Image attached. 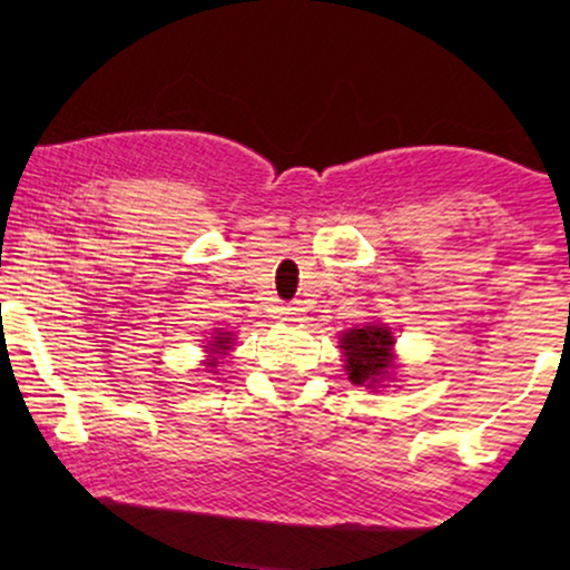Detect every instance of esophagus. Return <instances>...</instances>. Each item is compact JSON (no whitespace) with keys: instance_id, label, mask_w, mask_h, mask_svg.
<instances>
[{"instance_id":"obj_1","label":"esophagus","mask_w":570,"mask_h":570,"mask_svg":"<svg viewBox=\"0 0 570 570\" xmlns=\"http://www.w3.org/2000/svg\"><path fill=\"white\" fill-rule=\"evenodd\" d=\"M284 316H286V322H303V316H305L303 303L286 305V307H284Z\"/></svg>"}]
</instances>
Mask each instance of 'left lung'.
I'll use <instances>...</instances> for the list:
<instances>
[{
	"mask_svg": "<svg viewBox=\"0 0 570 570\" xmlns=\"http://www.w3.org/2000/svg\"><path fill=\"white\" fill-rule=\"evenodd\" d=\"M340 348L345 356V372L353 385L385 383L394 370V335L385 324H364L340 335Z\"/></svg>",
	"mask_w": 570,
	"mask_h": 570,
	"instance_id": "left-lung-1",
	"label": "left lung"
}]
</instances>
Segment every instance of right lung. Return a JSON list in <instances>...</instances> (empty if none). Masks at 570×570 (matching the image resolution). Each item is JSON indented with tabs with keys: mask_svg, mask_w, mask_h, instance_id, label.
I'll list each match as a JSON object with an SVG mask.
<instances>
[{
	"mask_svg": "<svg viewBox=\"0 0 570 570\" xmlns=\"http://www.w3.org/2000/svg\"><path fill=\"white\" fill-rule=\"evenodd\" d=\"M230 343H233V335H230V332H219V335L214 337L212 343L206 345V351L212 353V358H206V362H203V364H206V367H217V364H219V356H225V353L230 351ZM212 372H214V370H212Z\"/></svg>",
	"mask_w": 570,
	"mask_h": 570,
	"instance_id": "1",
	"label": "right lung"
}]
</instances>
